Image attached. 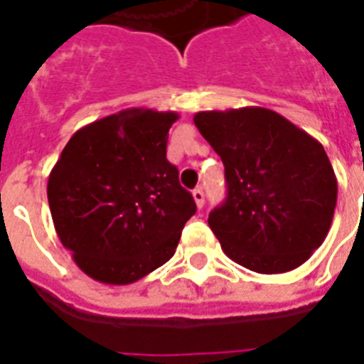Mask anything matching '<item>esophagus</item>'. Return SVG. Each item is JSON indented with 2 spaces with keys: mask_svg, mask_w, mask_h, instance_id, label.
I'll list each match as a JSON object with an SVG mask.
<instances>
[{
  "mask_svg": "<svg viewBox=\"0 0 364 364\" xmlns=\"http://www.w3.org/2000/svg\"><path fill=\"white\" fill-rule=\"evenodd\" d=\"M193 198H194V202H196V205H198V208H204V202H205V194H204V191H202V188H194L193 191Z\"/></svg>",
  "mask_w": 364,
  "mask_h": 364,
  "instance_id": "1",
  "label": "esophagus"
}]
</instances>
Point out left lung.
<instances>
[{"label": "left lung", "mask_w": 364, "mask_h": 364, "mask_svg": "<svg viewBox=\"0 0 364 364\" xmlns=\"http://www.w3.org/2000/svg\"><path fill=\"white\" fill-rule=\"evenodd\" d=\"M194 124L225 164L227 200L208 219L223 251L259 274L304 264L327 238L338 196L321 143L264 107L200 111Z\"/></svg>", "instance_id": "8db88e82"}]
</instances>
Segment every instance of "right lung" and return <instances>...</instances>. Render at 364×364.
<instances>
[{
  "instance_id": "1",
  "label": "right lung",
  "mask_w": 364,
  "mask_h": 364,
  "mask_svg": "<svg viewBox=\"0 0 364 364\" xmlns=\"http://www.w3.org/2000/svg\"><path fill=\"white\" fill-rule=\"evenodd\" d=\"M173 111L132 107L82 126L48 176L60 242L87 276L128 285L173 257L193 194L166 159Z\"/></svg>"
}]
</instances>
